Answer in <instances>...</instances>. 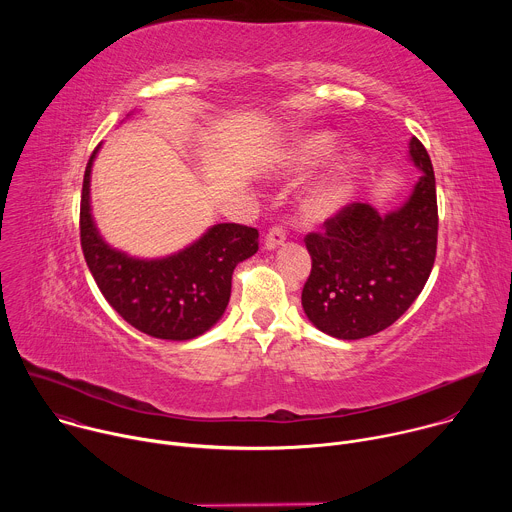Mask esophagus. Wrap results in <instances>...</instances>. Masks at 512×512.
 I'll return each instance as SVG.
<instances>
[{
	"instance_id": "34e87169",
	"label": "esophagus",
	"mask_w": 512,
	"mask_h": 512,
	"mask_svg": "<svg viewBox=\"0 0 512 512\" xmlns=\"http://www.w3.org/2000/svg\"><path fill=\"white\" fill-rule=\"evenodd\" d=\"M285 229H281V227H271L269 229V233L265 235V249H277L283 241H285Z\"/></svg>"
}]
</instances>
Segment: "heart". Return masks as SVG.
Segmentation results:
<instances>
[{
  "label": "heart",
  "mask_w": 512,
  "mask_h": 512,
  "mask_svg": "<svg viewBox=\"0 0 512 512\" xmlns=\"http://www.w3.org/2000/svg\"><path fill=\"white\" fill-rule=\"evenodd\" d=\"M334 145V137L330 133H306L298 137L287 152V168H308L326 158ZM356 166V156H346L338 160L324 176H320L304 196V208L314 218H324L336 212L350 194V178Z\"/></svg>",
  "instance_id": "heart-1"
}]
</instances>
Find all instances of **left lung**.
<instances>
[{
    "mask_svg": "<svg viewBox=\"0 0 512 512\" xmlns=\"http://www.w3.org/2000/svg\"><path fill=\"white\" fill-rule=\"evenodd\" d=\"M409 156L423 174L401 208L381 214L352 202L304 239L312 271L302 306L334 338L358 340L389 328L429 279L437 249L435 176L417 137L409 141Z\"/></svg>",
    "mask_w": 512,
    "mask_h": 512,
    "instance_id": "obj_1",
    "label": "left lung"
}]
</instances>
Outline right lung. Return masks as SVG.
<instances>
[{
    "mask_svg": "<svg viewBox=\"0 0 512 512\" xmlns=\"http://www.w3.org/2000/svg\"><path fill=\"white\" fill-rule=\"evenodd\" d=\"M91 154L81 196V247L109 306L133 328L162 340H190L227 310L235 267L257 253L253 227L221 223L196 243L164 259H133L111 249L91 216Z\"/></svg>",
    "mask_w": 512,
    "mask_h": 512,
    "instance_id": "obj_1",
    "label": "right lung"
}]
</instances>
